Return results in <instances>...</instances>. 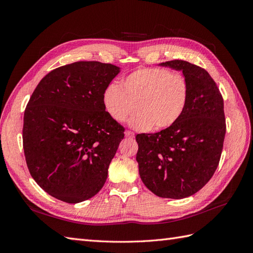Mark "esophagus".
<instances>
[{
  "mask_svg": "<svg viewBox=\"0 0 253 253\" xmlns=\"http://www.w3.org/2000/svg\"><path fill=\"white\" fill-rule=\"evenodd\" d=\"M126 137H128V138H133V137H134V132H132V131H126Z\"/></svg>",
  "mask_w": 253,
  "mask_h": 253,
  "instance_id": "34e87169",
  "label": "esophagus"
}]
</instances>
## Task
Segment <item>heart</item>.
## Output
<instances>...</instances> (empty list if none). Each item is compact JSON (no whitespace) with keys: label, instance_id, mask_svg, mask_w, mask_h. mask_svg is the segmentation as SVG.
Returning a JSON list of instances; mask_svg holds the SVG:
<instances>
[{"label":"heart","instance_id":"heart-1","mask_svg":"<svg viewBox=\"0 0 253 253\" xmlns=\"http://www.w3.org/2000/svg\"><path fill=\"white\" fill-rule=\"evenodd\" d=\"M190 97L188 80L165 68L141 67L105 87V112L117 122H125L135 112L131 126L138 129L162 131L174 126L185 112Z\"/></svg>","mask_w":253,"mask_h":253}]
</instances>
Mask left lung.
Segmentation results:
<instances>
[{
    "label": "left lung",
    "instance_id": "left-lung-1",
    "mask_svg": "<svg viewBox=\"0 0 253 253\" xmlns=\"http://www.w3.org/2000/svg\"><path fill=\"white\" fill-rule=\"evenodd\" d=\"M160 65L182 72L190 86L189 102L174 126L136 136V160L151 192L180 200L200 191L218 166L226 134L224 100L204 68L183 60Z\"/></svg>",
    "mask_w": 253,
    "mask_h": 253
}]
</instances>
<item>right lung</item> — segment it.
Listing matches in <instances>:
<instances>
[{"instance_id":"1","label":"right lung","mask_w":253,"mask_h":253,"mask_svg":"<svg viewBox=\"0 0 253 253\" xmlns=\"http://www.w3.org/2000/svg\"><path fill=\"white\" fill-rule=\"evenodd\" d=\"M120 68L78 61L39 82L24 112L23 149L28 170L45 192L68 204L96 195L125 137L105 112L102 95Z\"/></svg>"}]
</instances>
